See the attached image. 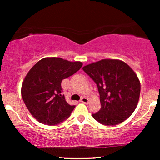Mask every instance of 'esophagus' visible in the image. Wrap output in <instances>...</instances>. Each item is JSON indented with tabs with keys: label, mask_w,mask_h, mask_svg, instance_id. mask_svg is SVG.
<instances>
[{
	"label": "esophagus",
	"mask_w": 160,
	"mask_h": 160,
	"mask_svg": "<svg viewBox=\"0 0 160 160\" xmlns=\"http://www.w3.org/2000/svg\"><path fill=\"white\" fill-rule=\"evenodd\" d=\"M80 102L83 104H88L89 103V99H88L86 97H82V98L80 99Z\"/></svg>",
	"instance_id": "34e87169"
}]
</instances>
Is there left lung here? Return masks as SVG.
I'll list each match as a JSON object with an SVG mask.
<instances>
[{
  "mask_svg": "<svg viewBox=\"0 0 160 160\" xmlns=\"http://www.w3.org/2000/svg\"><path fill=\"white\" fill-rule=\"evenodd\" d=\"M82 70L98 86L102 108L93 113L95 120L114 126L128 118L136 108L141 92L140 80L126 62L105 58L85 65Z\"/></svg>",
  "mask_w": 160,
  "mask_h": 160,
  "instance_id": "left-lung-1",
  "label": "left lung"
}]
</instances>
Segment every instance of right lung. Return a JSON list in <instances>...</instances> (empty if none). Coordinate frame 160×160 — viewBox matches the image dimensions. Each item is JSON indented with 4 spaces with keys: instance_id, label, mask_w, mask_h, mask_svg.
<instances>
[{
    "instance_id": "1",
    "label": "right lung",
    "mask_w": 160,
    "mask_h": 160,
    "mask_svg": "<svg viewBox=\"0 0 160 160\" xmlns=\"http://www.w3.org/2000/svg\"><path fill=\"white\" fill-rule=\"evenodd\" d=\"M82 65L81 62L47 57L37 62L28 72L21 94L28 111L38 122L51 126L69 117L75 105H70L62 95L61 82L79 71Z\"/></svg>"
}]
</instances>
